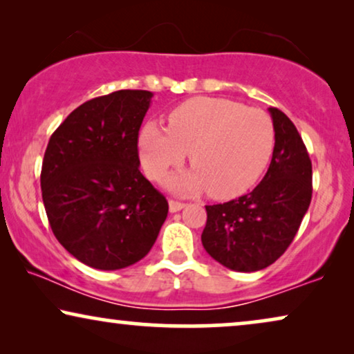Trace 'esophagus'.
Listing matches in <instances>:
<instances>
[{
	"mask_svg": "<svg viewBox=\"0 0 354 354\" xmlns=\"http://www.w3.org/2000/svg\"><path fill=\"white\" fill-rule=\"evenodd\" d=\"M183 207H185V203L169 200V209H171V212H178L180 209H183Z\"/></svg>",
	"mask_w": 354,
	"mask_h": 354,
	"instance_id": "obj_1",
	"label": "esophagus"
}]
</instances>
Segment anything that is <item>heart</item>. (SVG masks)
Here are the masks:
<instances>
[{
	"instance_id": "b5f03b06",
	"label": "heart",
	"mask_w": 354,
	"mask_h": 354,
	"mask_svg": "<svg viewBox=\"0 0 354 354\" xmlns=\"http://www.w3.org/2000/svg\"><path fill=\"white\" fill-rule=\"evenodd\" d=\"M274 124L258 108L224 98L196 96L178 104L167 118V130L145 125L140 149L145 171L159 178L190 153L192 171L174 174L167 185L176 192L207 188L217 200L248 192L268 167L274 151Z\"/></svg>"
}]
</instances>
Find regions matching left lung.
Masks as SVG:
<instances>
[{
	"label": "left lung",
	"instance_id": "8db88e82",
	"mask_svg": "<svg viewBox=\"0 0 354 354\" xmlns=\"http://www.w3.org/2000/svg\"><path fill=\"white\" fill-rule=\"evenodd\" d=\"M272 115V161L248 195L206 206L201 241L225 268L254 272L275 263L292 243L313 196V166L295 124L277 108Z\"/></svg>",
	"mask_w": 354,
	"mask_h": 354
}]
</instances>
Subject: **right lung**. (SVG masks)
<instances>
[{
	"label": "right lung",
	"mask_w": 354,
	"mask_h": 354,
	"mask_svg": "<svg viewBox=\"0 0 354 354\" xmlns=\"http://www.w3.org/2000/svg\"><path fill=\"white\" fill-rule=\"evenodd\" d=\"M153 93L119 90L67 115L48 142L41 196L51 230L90 268L145 258L167 217L166 196L140 172L138 132Z\"/></svg>",
	"instance_id": "add662e5"
}]
</instances>
